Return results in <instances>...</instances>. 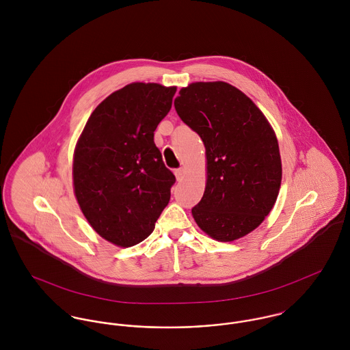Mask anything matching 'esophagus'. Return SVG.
Segmentation results:
<instances>
[{
	"label": "esophagus",
	"instance_id": "1",
	"mask_svg": "<svg viewBox=\"0 0 350 350\" xmlns=\"http://www.w3.org/2000/svg\"><path fill=\"white\" fill-rule=\"evenodd\" d=\"M175 176H176V179L180 182L183 178H185V168H176L175 170Z\"/></svg>",
	"mask_w": 350,
	"mask_h": 350
}]
</instances>
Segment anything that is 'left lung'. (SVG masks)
I'll return each mask as SVG.
<instances>
[{
  "label": "left lung",
  "mask_w": 350,
  "mask_h": 350,
  "mask_svg": "<svg viewBox=\"0 0 350 350\" xmlns=\"http://www.w3.org/2000/svg\"><path fill=\"white\" fill-rule=\"evenodd\" d=\"M174 105L206 148L207 182L191 208L196 222L217 241L244 237L279 194L282 160L273 129L250 98L225 82L191 83Z\"/></svg>",
  "instance_id": "1"
}]
</instances>
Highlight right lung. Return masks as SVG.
Wrapping results in <instances>:
<instances>
[{
	"label": "right lung",
	"instance_id": "1",
	"mask_svg": "<svg viewBox=\"0 0 350 350\" xmlns=\"http://www.w3.org/2000/svg\"><path fill=\"white\" fill-rule=\"evenodd\" d=\"M176 88L131 83L102 100L75 148L74 191L93 229L118 247H132L154 229L175 175L153 135Z\"/></svg>",
	"mask_w": 350,
	"mask_h": 350
}]
</instances>
